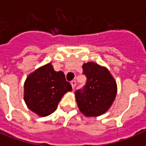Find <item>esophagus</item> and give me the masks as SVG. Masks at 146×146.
<instances>
[{
  "mask_svg": "<svg viewBox=\"0 0 146 146\" xmlns=\"http://www.w3.org/2000/svg\"><path fill=\"white\" fill-rule=\"evenodd\" d=\"M76 80H72L71 81V85H72V88H73V89L75 88V87H76Z\"/></svg>",
  "mask_w": 146,
  "mask_h": 146,
  "instance_id": "34e87169",
  "label": "esophagus"
}]
</instances>
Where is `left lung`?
<instances>
[{
  "mask_svg": "<svg viewBox=\"0 0 146 146\" xmlns=\"http://www.w3.org/2000/svg\"><path fill=\"white\" fill-rule=\"evenodd\" d=\"M85 87L75 93L80 113L88 117L101 116L110 110L117 94V84L106 66L88 62L83 65Z\"/></svg>",
  "mask_w": 146,
  "mask_h": 146,
  "instance_id": "1",
  "label": "left lung"
}]
</instances>
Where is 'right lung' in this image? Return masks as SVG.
Masks as SVG:
<instances>
[{"instance_id": "add662e5", "label": "right lung", "mask_w": 146, "mask_h": 146, "mask_svg": "<svg viewBox=\"0 0 146 146\" xmlns=\"http://www.w3.org/2000/svg\"><path fill=\"white\" fill-rule=\"evenodd\" d=\"M72 86L63 72L54 71L51 62L30 73L24 83L23 98L27 108L44 117L54 112L58 102Z\"/></svg>"}]
</instances>
